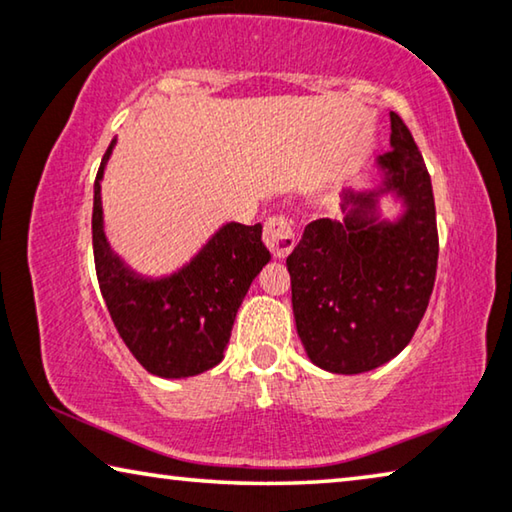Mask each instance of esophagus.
I'll return each mask as SVG.
<instances>
[{"instance_id": "1", "label": "esophagus", "mask_w": 512, "mask_h": 512, "mask_svg": "<svg viewBox=\"0 0 512 512\" xmlns=\"http://www.w3.org/2000/svg\"><path fill=\"white\" fill-rule=\"evenodd\" d=\"M263 242L277 258H286L295 247V229L288 215H272L265 219Z\"/></svg>"}]
</instances>
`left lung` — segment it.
I'll return each mask as SVG.
<instances>
[{"mask_svg":"<svg viewBox=\"0 0 512 512\" xmlns=\"http://www.w3.org/2000/svg\"><path fill=\"white\" fill-rule=\"evenodd\" d=\"M382 192L405 203L377 222V194L345 192V217L306 224L286 258L297 334L313 364L355 375L387 364L419 327L437 274L439 238L430 174L410 128L391 112V151L377 157Z\"/></svg>","mask_w":512,"mask_h":512,"instance_id":"obj_1","label":"left lung"}]
</instances>
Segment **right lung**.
Returning a JSON list of instances; mask_svg holds the SVG:
<instances>
[{
    "label": "right lung",
    "mask_w": 512,
    "mask_h": 512,
    "mask_svg": "<svg viewBox=\"0 0 512 512\" xmlns=\"http://www.w3.org/2000/svg\"><path fill=\"white\" fill-rule=\"evenodd\" d=\"M116 141L102 157L93 185V261L102 300L123 343L148 373L190 377L217 366L251 281L270 261L263 226L226 224L183 270L141 279L107 245L100 180Z\"/></svg>",
    "instance_id": "right-lung-1"
}]
</instances>
